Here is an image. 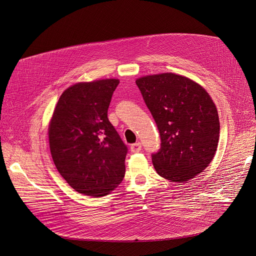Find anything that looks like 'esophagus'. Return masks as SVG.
<instances>
[{"label": "esophagus", "mask_w": 256, "mask_h": 256, "mask_svg": "<svg viewBox=\"0 0 256 256\" xmlns=\"http://www.w3.org/2000/svg\"><path fill=\"white\" fill-rule=\"evenodd\" d=\"M131 152H138L141 150V144L140 142H136V144H133L130 148Z\"/></svg>", "instance_id": "obj_1"}]
</instances>
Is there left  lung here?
<instances>
[{
    "mask_svg": "<svg viewBox=\"0 0 256 256\" xmlns=\"http://www.w3.org/2000/svg\"><path fill=\"white\" fill-rule=\"evenodd\" d=\"M156 121L160 148L152 154L156 173L184 183L202 173L218 148L220 121L206 90L193 80L174 73L136 80Z\"/></svg>",
    "mask_w": 256,
    "mask_h": 256,
    "instance_id": "8db88e82",
    "label": "left lung"
}]
</instances>
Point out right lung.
<instances>
[{
    "label": "right lung",
    "mask_w": 256,
    "mask_h": 256,
    "mask_svg": "<svg viewBox=\"0 0 256 256\" xmlns=\"http://www.w3.org/2000/svg\"><path fill=\"white\" fill-rule=\"evenodd\" d=\"M119 83L102 79L72 85L60 96L50 122L54 164L66 182L84 195L104 196L125 176L128 148L108 118Z\"/></svg>",
    "instance_id": "1"
}]
</instances>
